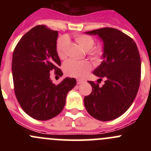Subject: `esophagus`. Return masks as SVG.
Returning a JSON list of instances; mask_svg holds the SVG:
<instances>
[{"instance_id": "obj_1", "label": "esophagus", "mask_w": 151, "mask_h": 151, "mask_svg": "<svg viewBox=\"0 0 151 151\" xmlns=\"http://www.w3.org/2000/svg\"><path fill=\"white\" fill-rule=\"evenodd\" d=\"M84 80H77V85H80V84H81V83H84Z\"/></svg>"}]
</instances>
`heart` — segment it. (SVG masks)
<instances>
[{"mask_svg":"<svg viewBox=\"0 0 151 151\" xmlns=\"http://www.w3.org/2000/svg\"><path fill=\"white\" fill-rule=\"evenodd\" d=\"M76 42L78 43L83 50L88 51L90 58L96 63H99L102 60L104 55V50L101 47H96L92 49L94 46L93 39L88 35L80 34L75 36ZM67 44V38L65 36L60 37L58 39L56 43V52L60 58L66 57L65 49ZM91 63L87 60H76L74 59H69L63 63V71L66 75L74 77H83L86 73L91 68Z\"/></svg>","mask_w":151,"mask_h":151,"instance_id":"b5f03b06","label":"heart"}]
</instances>
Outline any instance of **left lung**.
<instances>
[{
	"label": "left lung",
	"instance_id": "obj_1",
	"mask_svg": "<svg viewBox=\"0 0 151 151\" xmlns=\"http://www.w3.org/2000/svg\"><path fill=\"white\" fill-rule=\"evenodd\" d=\"M104 42L103 61L93 74L105 79L99 87L93 81L92 92L84 98L85 109L97 120L109 121L122 115L133 103L140 84L141 60L134 41L121 30L103 28L85 32Z\"/></svg>",
	"mask_w": 151,
	"mask_h": 151
}]
</instances>
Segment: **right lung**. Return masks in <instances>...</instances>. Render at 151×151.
<instances>
[{
    "instance_id": "obj_1",
    "label": "right lung",
    "mask_w": 151,
    "mask_h": 151,
    "mask_svg": "<svg viewBox=\"0 0 151 151\" xmlns=\"http://www.w3.org/2000/svg\"><path fill=\"white\" fill-rule=\"evenodd\" d=\"M57 30L37 25L27 32L15 47L12 70L15 96L22 109L31 118L47 121L60 113L67 93L77 81L66 77L52 83L50 71L63 75L56 52Z\"/></svg>"
}]
</instances>
